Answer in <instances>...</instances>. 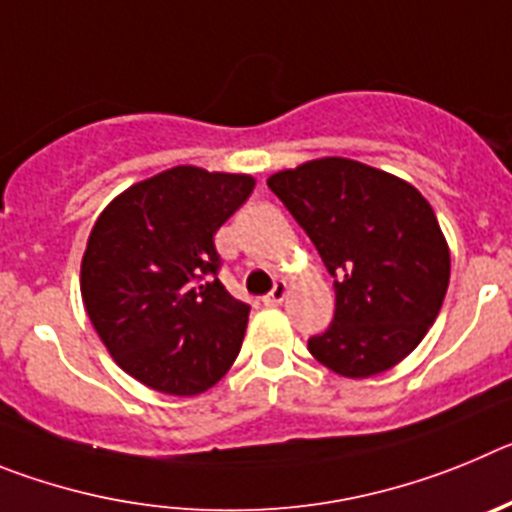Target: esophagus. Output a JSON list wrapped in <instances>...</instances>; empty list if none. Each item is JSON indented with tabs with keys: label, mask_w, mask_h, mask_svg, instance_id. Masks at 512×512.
<instances>
[{
	"label": "esophagus",
	"mask_w": 512,
	"mask_h": 512,
	"mask_svg": "<svg viewBox=\"0 0 512 512\" xmlns=\"http://www.w3.org/2000/svg\"><path fill=\"white\" fill-rule=\"evenodd\" d=\"M284 297H287V282H284V279H279V282L274 284V289H271L269 295H264V305H269V307L282 305Z\"/></svg>",
	"instance_id": "esophagus-1"
}]
</instances>
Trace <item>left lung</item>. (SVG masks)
I'll use <instances>...</instances> for the list:
<instances>
[{
  "mask_svg": "<svg viewBox=\"0 0 512 512\" xmlns=\"http://www.w3.org/2000/svg\"><path fill=\"white\" fill-rule=\"evenodd\" d=\"M266 184L333 277L336 315L307 341L310 354L348 379L400 364L449 289V243L428 200L400 176L341 156L277 171Z\"/></svg>",
  "mask_w": 512,
  "mask_h": 512,
  "instance_id": "8db88e82",
  "label": "left lung"
}]
</instances>
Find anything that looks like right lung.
Listing matches in <instances>:
<instances>
[{
    "label": "right lung",
    "mask_w": 512,
    "mask_h": 512,
    "mask_svg": "<svg viewBox=\"0 0 512 512\" xmlns=\"http://www.w3.org/2000/svg\"><path fill=\"white\" fill-rule=\"evenodd\" d=\"M256 187L248 174L174 166L117 194L81 259V300L122 372L192 397L241 351L246 302L217 279L212 235Z\"/></svg>",
    "instance_id": "1"
}]
</instances>
